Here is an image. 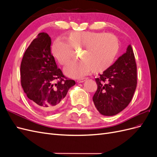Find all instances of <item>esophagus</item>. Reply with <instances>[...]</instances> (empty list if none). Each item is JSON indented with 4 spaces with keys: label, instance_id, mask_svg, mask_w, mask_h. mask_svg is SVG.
Returning a JSON list of instances; mask_svg holds the SVG:
<instances>
[{
    "label": "esophagus",
    "instance_id": "34e87169",
    "mask_svg": "<svg viewBox=\"0 0 157 157\" xmlns=\"http://www.w3.org/2000/svg\"><path fill=\"white\" fill-rule=\"evenodd\" d=\"M86 80V78H81V79L77 80V82L78 83H82V82H84Z\"/></svg>",
    "mask_w": 157,
    "mask_h": 157
}]
</instances>
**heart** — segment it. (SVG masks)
<instances>
[{"mask_svg":"<svg viewBox=\"0 0 157 157\" xmlns=\"http://www.w3.org/2000/svg\"><path fill=\"white\" fill-rule=\"evenodd\" d=\"M68 43L57 39L52 46V54L61 65H67L72 58L73 49H82L78 61L69 63L64 69L71 78L84 77L92 71L102 73L115 62L120 50L118 38L111 33L94 31L71 32L67 36Z\"/></svg>","mask_w":157,"mask_h":157,"instance_id":"obj_1","label":"heart"}]
</instances>
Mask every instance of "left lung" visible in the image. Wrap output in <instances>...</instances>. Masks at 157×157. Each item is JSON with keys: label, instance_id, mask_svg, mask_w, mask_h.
Wrapping results in <instances>:
<instances>
[{"label": "left lung", "instance_id": "obj_1", "mask_svg": "<svg viewBox=\"0 0 157 157\" xmlns=\"http://www.w3.org/2000/svg\"><path fill=\"white\" fill-rule=\"evenodd\" d=\"M96 78L98 90L93 101L99 113L113 116L131 101L137 86V67L131 45L111 67Z\"/></svg>", "mask_w": 157, "mask_h": 157}]
</instances>
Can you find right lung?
Here are the masks:
<instances>
[{"label": "right lung", "mask_w": 157, "mask_h": 157, "mask_svg": "<svg viewBox=\"0 0 157 157\" xmlns=\"http://www.w3.org/2000/svg\"><path fill=\"white\" fill-rule=\"evenodd\" d=\"M51 38L40 33L25 50L21 63V86L36 108L50 114L59 108L68 90L75 84L57 67L51 54ZM58 80L56 84L54 82Z\"/></svg>", "instance_id": "1"}]
</instances>
